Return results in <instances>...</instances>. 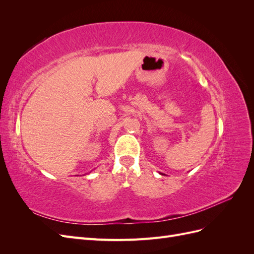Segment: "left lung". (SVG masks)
<instances>
[{
  "mask_svg": "<svg viewBox=\"0 0 254 254\" xmlns=\"http://www.w3.org/2000/svg\"><path fill=\"white\" fill-rule=\"evenodd\" d=\"M161 175H163V174H161Z\"/></svg>",
  "mask_w": 254,
  "mask_h": 254,
  "instance_id": "left-lung-1",
  "label": "left lung"
}]
</instances>
